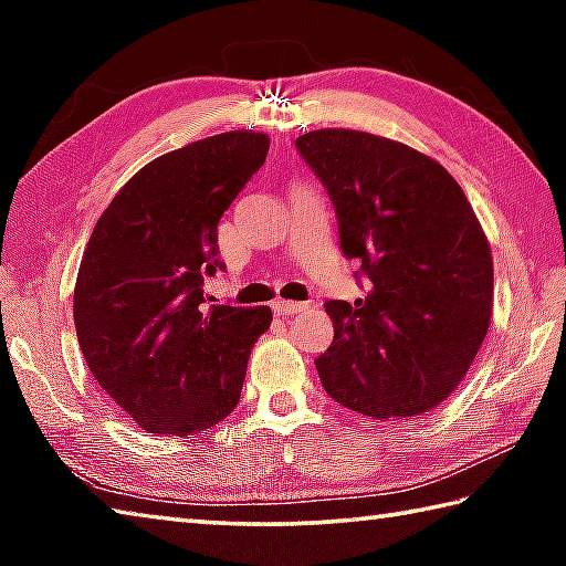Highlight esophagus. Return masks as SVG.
I'll return each mask as SVG.
<instances>
[{"instance_id": "esophagus-1", "label": "esophagus", "mask_w": 566, "mask_h": 566, "mask_svg": "<svg viewBox=\"0 0 566 566\" xmlns=\"http://www.w3.org/2000/svg\"><path fill=\"white\" fill-rule=\"evenodd\" d=\"M302 310H306L304 302H286V300L272 302V312L276 314V317H290V314H296Z\"/></svg>"}]
</instances>
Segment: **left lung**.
Listing matches in <instances>:
<instances>
[{"label": "left lung", "instance_id": "left-lung-1", "mask_svg": "<svg viewBox=\"0 0 566 566\" xmlns=\"http://www.w3.org/2000/svg\"><path fill=\"white\" fill-rule=\"evenodd\" d=\"M296 149L327 189L339 247L367 294L327 302L332 347L314 359L332 399L375 419L417 417L464 379L492 319L484 229L454 177L401 142L317 129Z\"/></svg>", "mask_w": 566, "mask_h": 566}]
</instances>
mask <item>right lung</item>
I'll return each mask as SVG.
<instances>
[{
  "label": "right lung",
  "instance_id": "add662e5",
  "mask_svg": "<svg viewBox=\"0 0 566 566\" xmlns=\"http://www.w3.org/2000/svg\"><path fill=\"white\" fill-rule=\"evenodd\" d=\"M270 151L224 132L167 151L124 185L84 249L74 327L99 387L149 434H205L232 415L270 306H205L217 224Z\"/></svg>",
  "mask_w": 566,
  "mask_h": 566
}]
</instances>
